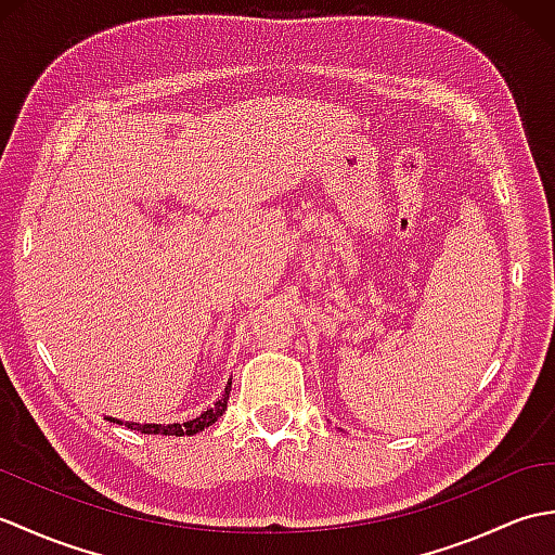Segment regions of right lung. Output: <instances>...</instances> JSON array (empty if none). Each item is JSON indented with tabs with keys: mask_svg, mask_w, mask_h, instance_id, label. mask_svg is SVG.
Here are the masks:
<instances>
[{
	"mask_svg": "<svg viewBox=\"0 0 555 555\" xmlns=\"http://www.w3.org/2000/svg\"><path fill=\"white\" fill-rule=\"evenodd\" d=\"M229 391H231V382H229L227 388H223V396H221V400H217L215 408L205 410L203 415L191 420V422H183V424H126V427H128V429H138V431H143V434L193 436V434H197V431L207 429L209 424H215V422L223 415V410H227V403H229ZM116 422H119V420H116ZM119 424H121V422H119Z\"/></svg>",
	"mask_w": 555,
	"mask_h": 555,
	"instance_id": "1",
	"label": "right lung"
}]
</instances>
